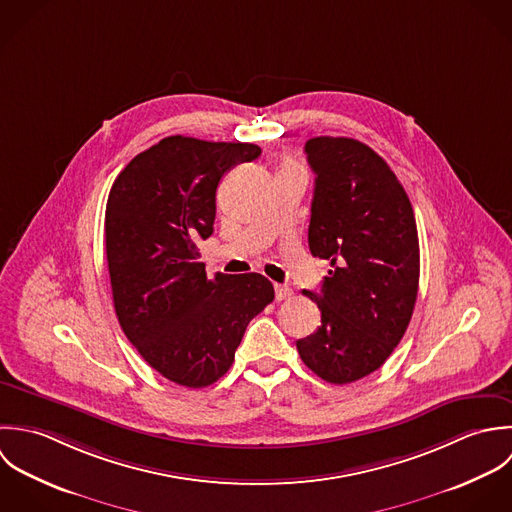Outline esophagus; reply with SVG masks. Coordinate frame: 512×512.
Instances as JSON below:
<instances>
[{
  "label": "esophagus",
  "instance_id": "1",
  "mask_svg": "<svg viewBox=\"0 0 512 512\" xmlns=\"http://www.w3.org/2000/svg\"><path fill=\"white\" fill-rule=\"evenodd\" d=\"M275 297H277V301H287L293 297V291L287 285H275Z\"/></svg>",
  "mask_w": 512,
  "mask_h": 512
}]
</instances>
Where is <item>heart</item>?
<instances>
[{"mask_svg":"<svg viewBox=\"0 0 512 512\" xmlns=\"http://www.w3.org/2000/svg\"><path fill=\"white\" fill-rule=\"evenodd\" d=\"M289 166H297V164H293V162H285V166H283V168H289Z\"/></svg>","mask_w":512,"mask_h":512,"instance_id":"obj_1","label":"heart"}]
</instances>
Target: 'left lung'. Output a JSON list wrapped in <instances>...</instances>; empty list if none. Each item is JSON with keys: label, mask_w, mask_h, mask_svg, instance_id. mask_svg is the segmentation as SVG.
I'll return each mask as SVG.
<instances>
[{"label": "left lung", "mask_w": 512, "mask_h": 512, "mask_svg": "<svg viewBox=\"0 0 512 512\" xmlns=\"http://www.w3.org/2000/svg\"><path fill=\"white\" fill-rule=\"evenodd\" d=\"M314 178L308 247L330 263L314 334L297 340L308 368L330 384L376 372L406 334L419 285V241L408 194L386 160L354 138L305 144Z\"/></svg>", "instance_id": "left-lung-1"}]
</instances>
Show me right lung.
Wrapping results in <instances>:
<instances>
[{
    "label": "right lung",
    "mask_w": 512,
    "mask_h": 512,
    "mask_svg": "<svg viewBox=\"0 0 512 512\" xmlns=\"http://www.w3.org/2000/svg\"><path fill=\"white\" fill-rule=\"evenodd\" d=\"M259 154L257 144L168 136L132 158L108 194L104 241L118 322L156 372L186 388L217 382L251 318L275 299L259 273L207 279L198 261L221 178Z\"/></svg>",
    "instance_id": "obj_1"
}]
</instances>
